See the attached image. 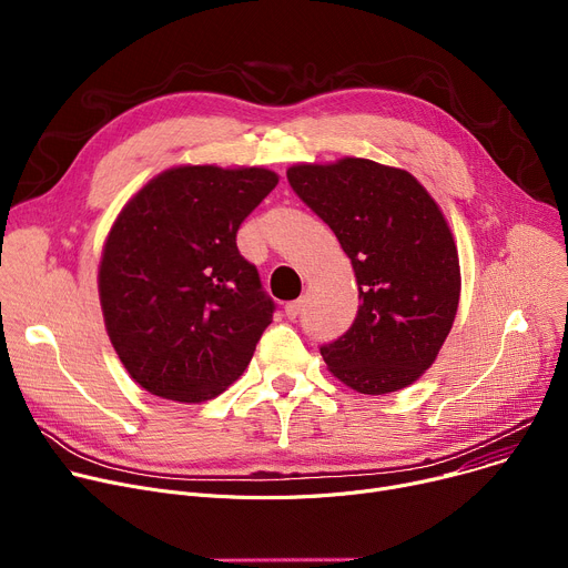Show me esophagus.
Returning <instances> with one entry per match:
<instances>
[{"label":"esophagus","mask_w":568,"mask_h":568,"mask_svg":"<svg viewBox=\"0 0 568 568\" xmlns=\"http://www.w3.org/2000/svg\"><path fill=\"white\" fill-rule=\"evenodd\" d=\"M300 312H303V300H293V303H288V305L284 307V316H286L288 321L297 318Z\"/></svg>","instance_id":"1"}]
</instances>
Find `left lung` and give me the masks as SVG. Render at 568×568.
I'll list each match as a JSON object with an SVG mask.
<instances>
[{"label": "left lung", "instance_id": "obj_1", "mask_svg": "<svg viewBox=\"0 0 568 568\" xmlns=\"http://www.w3.org/2000/svg\"><path fill=\"white\" fill-rule=\"evenodd\" d=\"M293 192L332 229L359 291L353 325L321 346L332 376L359 394L413 385L436 362L460 297L449 224L424 185L364 158L293 164Z\"/></svg>", "mask_w": 568, "mask_h": 568}]
</instances>
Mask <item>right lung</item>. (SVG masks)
I'll return each mask as SVG.
<instances>
[{"instance_id": "obj_1", "label": "right lung", "mask_w": 568, "mask_h": 568, "mask_svg": "<svg viewBox=\"0 0 568 568\" xmlns=\"http://www.w3.org/2000/svg\"><path fill=\"white\" fill-rule=\"evenodd\" d=\"M277 181L263 166H172L114 220L100 307L125 372L146 392L202 404L245 372L275 303L236 233Z\"/></svg>"}]
</instances>
